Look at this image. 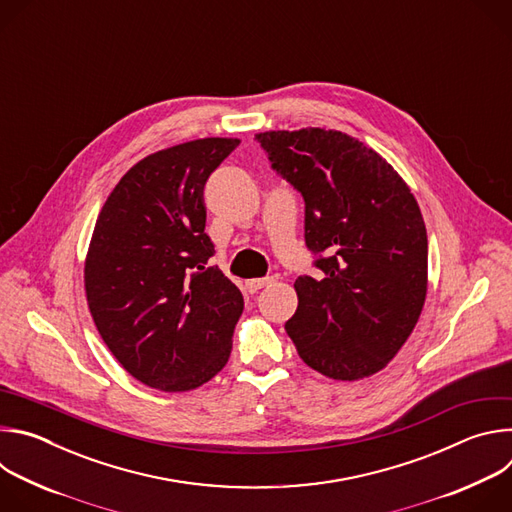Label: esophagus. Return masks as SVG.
Listing matches in <instances>:
<instances>
[{
	"instance_id": "obj_1",
	"label": "esophagus",
	"mask_w": 512,
	"mask_h": 512,
	"mask_svg": "<svg viewBox=\"0 0 512 512\" xmlns=\"http://www.w3.org/2000/svg\"><path fill=\"white\" fill-rule=\"evenodd\" d=\"M273 281V277H259V279H249L247 281V289L251 291V294H255V291H259L261 287L269 285Z\"/></svg>"
}]
</instances>
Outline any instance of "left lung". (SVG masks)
I'll return each instance as SVG.
<instances>
[{
	"mask_svg": "<svg viewBox=\"0 0 512 512\" xmlns=\"http://www.w3.org/2000/svg\"><path fill=\"white\" fill-rule=\"evenodd\" d=\"M255 139L306 202V245L320 277L294 287L285 322L298 354L334 381L385 369L413 332L427 294V233L415 196L362 141L308 127Z\"/></svg>",
	"mask_w": 512,
	"mask_h": 512,
	"instance_id": "obj_1",
	"label": "left lung"
}]
</instances>
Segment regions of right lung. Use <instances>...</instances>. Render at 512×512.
<instances>
[{
	"label": "right lung",
	"mask_w": 512,
	"mask_h": 512,
	"mask_svg": "<svg viewBox=\"0 0 512 512\" xmlns=\"http://www.w3.org/2000/svg\"><path fill=\"white\" fill-rule=\"evenodd\" d=\"M204 137L137 162L103 204L85 259L95 326L139 383L182 393L221 371L243 312L204 233V184L237 148Z\"/></svg>",
	"instance_id": "add662e5"
}]
</instances>
